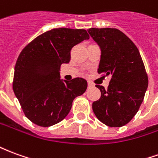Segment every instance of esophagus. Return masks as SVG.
<instances>
[{
  "mask_svg": "<svg viewBox=\"0 0 158 158\" xmlns=\"http://www.w3.org/2000/svg\"><path fill=\"white\" fill-rule=\"evenodd\" d=\"M94 86V85H93L92 83L91 82H88V88H91V87H93Z\"/></svg>",
  "mask_w": 158,
  "mask_h": 158,
  "instance_id": "obj_1",
  "label": "esophagus"
}]
</instances>
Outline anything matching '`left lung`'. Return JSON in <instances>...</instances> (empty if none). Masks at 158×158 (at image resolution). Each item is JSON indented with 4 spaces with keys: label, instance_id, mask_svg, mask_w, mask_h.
I'll use <instances>...</instances> for the list:
<instances>
[{
    "label": "left lung",
    "instance_id": "8db88e82",
    "mask_svg": "<svg viewBox=\"0 0 158 158\" xmlns=\"http://www.w3.org/2000/svg\"><path fill=\"white\" fill-rule=\"evenodd\" d=\"M88 32L99 45L102 55L97 72L112 75L109 85L96 87L101 97L92 109L97 118L109 127H122L135 117L148 87V76L139 50L117 29L91 28Z\"/></svg>",
    "mask_w": 158,
    "mask_h": 158
}]
</instances>
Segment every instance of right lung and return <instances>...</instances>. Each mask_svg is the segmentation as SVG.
I'll list each match as a JSON object with an SVG mask.
<instances>
[{"mask_svg": "<svg viewBox=\"0 0 158 158\" xmlns=\"http://www.w3.org/2000/svg\"><path fill=\"white\" fill-rule=\"evenodd\" d=\"M89 35L85 29H53L45 32L19 54L12 89L23 112L36 125L49 127L64 119L73 99L87 89V81L60 79L62 63H69L72 48Z\"/></svg>", "mask_w": 158, "mask_h": 158, "instance_id": "obj_1", "label": "right lung"}]
</instances>
